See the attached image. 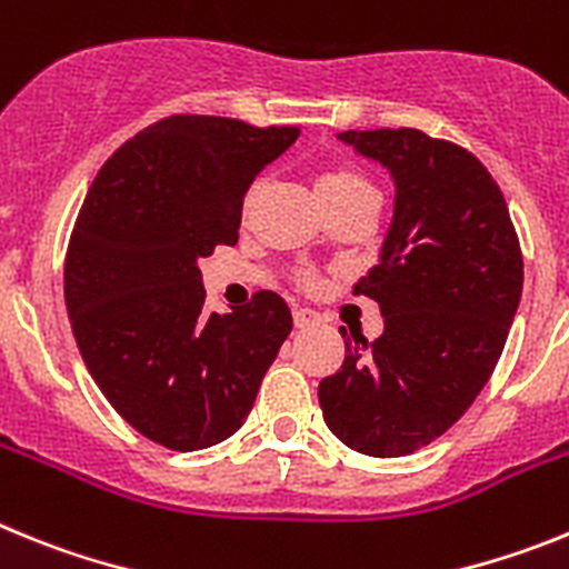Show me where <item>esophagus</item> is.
Masks as SVG:
<instances>
[{
    "label": "esophagus",
    "mask_w": 569,
    "mask_h": 569,
    "mask_svg": "<svg viewBox=\"0 0 569 569\" xmlns=\"http://www.w3.org/2000/svg\"><path fill=\"white\" fill-rule=\"evenodd\" d=\"M316 321H319V316H316L313 310H305V308H296V310H293V325H296V330L310 328V325H316Z\"/></svg>",
    "instance_id": "1"
}]
</instances>
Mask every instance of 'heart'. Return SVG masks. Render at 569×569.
<instances>
[{
  "instance_id": "heart-1",
  "label": "heart",
  "mask_w": 569,
  "mask_h": 569,
  "mask_svg": "<svg viewBox=\"0 0 569 569\" xmlns=\"http://www.w3.org/2000/svg\"><path fill=\"white\" fill-rule=\"evenodd\" d=\"M356 190H370V182L353 168H333L319 179V196H341L356 193ZM256 196H259V184L250 188L248 199H244V208H250L256 202Z\"/></svg>"
}]
</instances>
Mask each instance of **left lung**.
<instances>
[{"instance_id": "1", "label": "left lung", "mask_w": 569, "mask_h": 569, "mask_svg": "<svg viewBox=\"0 0 569 569\" xmlns=\"http://www.w3.org/2000/svg\"><path fill=\"white\" fill-rule=\"evenodd\" d=\"M339 142L393 179L379 261L353 293L379 301L385 333L345 339V365L321 379L330 433L356 453L396 459L447 433L505 350L525 264L505 196L459 144L399 130H345ZM345 336V330H341Z\"/></svg>"}]
</instances>
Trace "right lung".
Returning <instances> with one entry per match:
<instances>
[{
  "mask_svg": "<svg viewBox=\"0 0 569 569\" xmlns=\"http://www.w3.org/2000/svg\"><path fill=\"white\" fill-rule=\"evenodd\" d=\"M299 133L170 116L84 196L64 259L70 328L104 399L156 445L190 453L233 436L290 336V308L268 290L204 313L199 259L239 241L244 193Z\"/></svg>",
  "mask_w": 569,
  "mask_h": 569,
  "instance_id": "obj_1",
  "label": "right lung"
}]
</instances>
